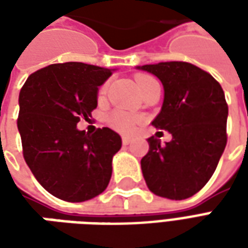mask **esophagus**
Wrapping results in <instances>:
<instances>
[{"label": "esophagus", "instance_id": "34e87169", "mask_svg": "<svg viewBox=\"0 0 248 248\" xmlns=\"http://www.w3.org/2000/svg\"><path fill=\"white\" fill-rule=\"evenodd\" d=\"M133 140H134V138H131V137H122V143L124 145H129Z\"/></svg>", "mask_w": 248, "mask_h": 248}]
</instances>
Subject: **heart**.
<instances>
[{
    "label": "heart",
    "mask_w": 248,
    "mask_h": 248,
    "mask_svg": "<svg viewBox=\"0 0 248 248\" xmlns=\"http://www.w3.org/2000/svg\"><path fill=\"white\" fill-rule=\"evenodd\" d=\"M135 83L140 89V92L142 95H145L146 93H149L153 90L154 87L159 86V83L155 78H153L151 76L147 74H138L135 76ZM108 90V85H103L99 89V97H103L106 94ZM108 124L117 131L121 133H131L135 129V126L140 124V118L134 117L129 113H124L122 110H115L108 117Z\"/></svg>",
    "instance_id": "1"
}]
</instances>
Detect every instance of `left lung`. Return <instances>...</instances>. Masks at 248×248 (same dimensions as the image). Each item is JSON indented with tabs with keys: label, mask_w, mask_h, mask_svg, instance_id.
Returning a JSON list of instances; mask_svg holds the SVG:
<instances>
[{
	"label": "left lung",
	"mask_w": 248,
	"mask_h": 248,
	"mask_svg": "<svg viewBox=\"0 0 248 248\" xmlns=\"http://www.w3.org/2000/svg\"><path fill=\"white\" fill-rule=\"evenodd\" d=\"M159 78L165 90L153 126L172 140L162 146L150 137L140 167L146 185L158 197L182 201L213 177L227 143L229 106L219 82L201 67L182 61L138 66Z\"/></svg>",
	"instance_id": "obj_1"
}]
</instances>
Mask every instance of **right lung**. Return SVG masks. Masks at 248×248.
Instances as JSON below:
<instances>
[{
	"label": "right lung",
	"instance_id": "right-lung-1",
	"mask_svg": "<svg viewBox=\"0 0 248 248\" xmlns=\"http://www.w3.org/2000/svg\"><path fill=\"white\" fill-rule=\"evenodd\" d=\"M111 74L82 62L53 63L30 74L19 92L25 162L46 191L66 202L89 201L110 182L121 137L108 127L86 134L77 124L92 117L98 86Z\"/></svg>",
	"mask_w": 248,
	"mask_h": 248
}]
</instances>
